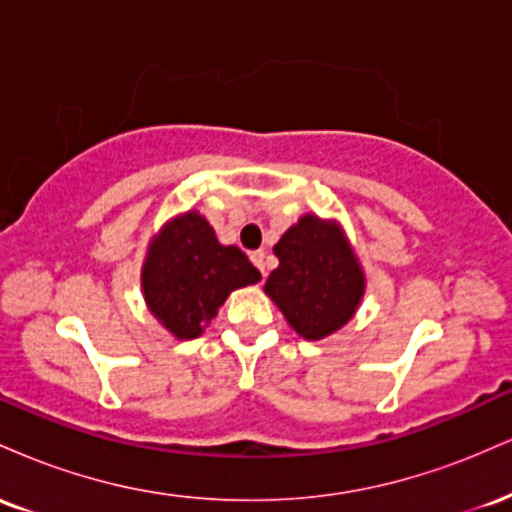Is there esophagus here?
Instances as JSON below:
<instances>
[{"label":"esophagus","mask_w":512,"mask_h":512,"mask_svg":"<svg viewBox=\"0 0 512 512\" xmlns=\"http://www.w3.org/2000/svg\"><path fill=\"white\" fill-rule=\"evenodd\" d=\"M250 260H252V264H255L257 269H260L262 276H267V252H264V250H257V252H252V255H250Z\"/></svg>","instance_id":"1"}]
</instances>
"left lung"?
Listing matches in <instances>:
<instances>
[{
  "mask_svg": "<svg viewBox=\"0 0 512 512\" xmlns=\"http://www.w3.org/2000/svg\"><path fill=\"white\" fill-rule=\"evenodd\" d=\"M279 267L264 293L272 298L291 330L320 342L354 320L366 293L354 245L337 219L303 214L274 245Z\"/></svg>",
  "mask_w": 512,
  "mask_h": 512,
  "instance_id": "1",
  "label": "left lung"
}]
</instances>
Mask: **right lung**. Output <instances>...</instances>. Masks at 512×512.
<instances>
[{
	"label": "right lung",
	"instance_id": "add662e5",
	"mask_svg": "<svg viewBox=\"0 0 512 512\" xmlns=\"http://www.w3.org/2000/svg\"><path fill=\"white\" fill-rule=\"evenodd\" d=\"M260 279L245 252L219 243L197 209L168 219L146 245L144 303L180 342L197 339L233 291Z\"/></svg>",
	"mask_w": 512,
	"mask_h": 512
}]
</instances>
